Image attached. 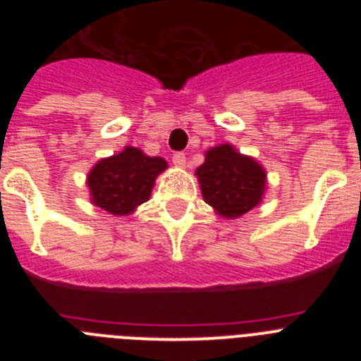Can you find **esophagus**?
Here are the masks:
<instances>
[{
	"instance_id": "1",
	"label": "esophagus",
	"mask_w": 361,
	"mask_h": 361,
	"mask_svg": "<svg viewBox=\"0 0 361 361\" xmlns=\"http://www.w3.org/2000/svg\"><path fill=\"white\" fill-rule=\"evenodd\" d=\"M171 159H173V164L177 166V168H186V155H184V153H175Z\"/></svg>"
}]
</instances>
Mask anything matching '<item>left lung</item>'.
Masks as SVG:
<instances>
[{
    "label": "left lung",
    "instance_id": "left-lung-1",
    "mask_svg": "<svg viewBox=\"0 0 361 361\" xmlns=\"http://www.w3.org/2000/svg\"><path fill=\"white\" fill-rule=\"evenodd\" d=\"M204 202L224 219H238L258 204L267 190V171L229 142L209 148L195 171Z\"/></svg>",
    "mask_w": 361,
    "mask_h": 361
}]
</instances>
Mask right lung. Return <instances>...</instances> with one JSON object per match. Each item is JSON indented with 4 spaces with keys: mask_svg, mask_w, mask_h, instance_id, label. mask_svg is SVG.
<instances>
[{
    "mask_svg": "<svg viewBox=\"0 0 361 361\" xmlns=\"http://www.w3.org/2000/svg\"><path fill=\"white\" fill-rule=\"evenodd\" d=\"M168 168L162 157H149L142 149L126 146L123 152L101 159L86 175L90 202L110 215H132L149 200L159 175Z\"/></svg>",
    "mask_w": 361,
    "mask_h": 361,
    "instance_id": "add662e5",
    "label": "right lung"
}]
</instances>
